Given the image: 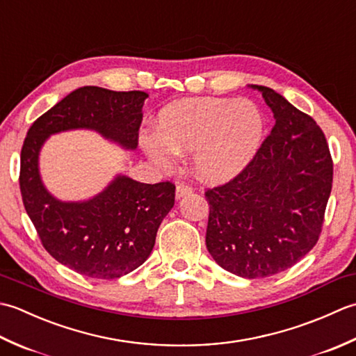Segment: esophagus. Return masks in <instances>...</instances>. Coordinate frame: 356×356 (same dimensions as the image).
<instances>
[{"label": "esophagus", "instance_id": "34e87169", "mask_svg": "<svg viewBox=\"0 0 356 356\" xmlns=\"http://www.w3.org/2000/svg\"><path fill=\"white\" fill-rule=\"evenodd\" d=\"M193 193V188L188 186V185H177L176 186V199H182L185 195L191 194Z\"/></svg>", "mask_w": 356, "mask_h": 356}]
</instances>
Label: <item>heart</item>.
Returning a JSON list of instances; mask_svg holds the SVG:
<instances>
[{"label": "heart", "mask_w": 356, "mask_h": 356, "mask_svg": "<svg viewBox=\"0 0 356 356\" xmlns=\"http://www.w3.org/2000/svg\"><path fill=\"white\" fill-rule=\"evenodd\" d=\"M159 134L142 138V148L159 168L168 170L177 153L193 151V170L209 184L237 177L261 148L266 120L259 105L229 97H191L165 107Z\"/></svg>", "instance_id": "heart-1"}]
</instances>
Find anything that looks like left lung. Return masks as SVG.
Here are the masks:
<instances>
[{"instance_id": "obj_1", "label": "left lung", "mask_w": 356, "mask_h": 356, "mask_svg": "<svg viewBox=\"0 0 356 356\" xmlns=\"http://www.w3.org/2000/svg\"><path fill=\"white\" fill-rule=\"evenodd\" d=\"M259 90L275 125L236 179L205 193L207 248L218 266L243 278L289 269L318 241L334 163L321 128L275 90Z\"/></svg>"}]
</instances>
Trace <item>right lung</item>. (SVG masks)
<instances>
[{"label":"right lung","mask_w":356,"mask_h":356,"mask_svg":"<svg viewBox=\"0 0 356 356\" xmlns=\"http://www.w3.org/2000/svg\"><path fill=\"white\" fill-rule=\"evenodd\" d=\"M145 92L81 87L38 118L21 149L19 188L27 214L47 252L81 275L113 280L149 257L176 186L116 177L87 200L67 202L45 188L40 154L51 134L90 130L124 149L138 148Z\"/></svg>","instance_id":"obj_1"}]
</instances>
